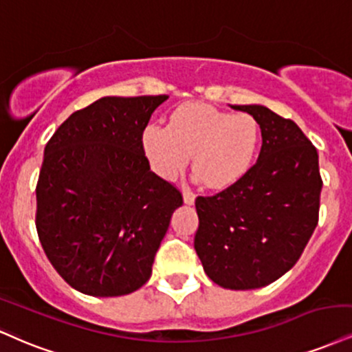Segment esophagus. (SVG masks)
<instances>
[{
    "label": "esophagus",
    "mask_w": 352,
    "mask_h": 352,
    "mask_svg": "<svg viewBox=\"0 0 352 352\" xmlns=\"http://www.w3.org/2000/svg\"><path fill=\"white\" fill-rule=\"evenodd\" d=\"M184 201L185 205H193L195 203V193L188 187H184Z\"/></svg>",
    "instance_id": "esophagus-1"
}]
</instances>
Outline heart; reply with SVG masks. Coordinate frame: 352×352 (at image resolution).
Instances as JSON below:
<instances>
[{
	"label": "heart",
	"instance_id": "1",
	"mask_svg": "<svg viewBox=\"0 0 352 352\" xmlns=\"http://www.w3.org/2000/svg\"><path fill=\"white\" fill-rule=\"evenodd\" d=\"M142 147L154 172L175 179L193 155V168L206 187L230 188L251 170L261 147L259 122L251 114H231L205 103H185L167 128L147 124Z\"/></svg>",
	"mask_w": 352,
	"mask_h": 352
}]
</instances>
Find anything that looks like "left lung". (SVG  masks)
Masks as SVG:
<instances>
[{
  "instance_id": "1",
  "label": "left lung",
  "mask_w": 352,
  "mask_h": 352,
  "mask_svg": "<svg viewBox=\"0 0 352 352\" xmlns=\"http://www.w3.org/2000/svg\"><path fill=\"white\" fill-rule=\"evenodd\" d=\"M259 122L262 147L243 180L198 197L195 251L223 289L269 285L294 267L318 224V152L292 120L262 104L231 107Z\"/></svg>"
}]
</instances>
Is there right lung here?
<instances>
[{"mask_svg":"<svg viewBox=\"0 0 352 352\" xmlns=\"http://www.w3.org/2000/svg\"><path fill=\"white\" fill-rule=\"evenodd\" d=\"M167 98L104 96L70 114L45 146L37 234L58 275L85 295L141 289L184 203L151 170L142 147L151 114Z\"/></svg>","mask_w":352,"mask_h":352,"instance_id":"obj_1","label":"right lung"}]
</instances>
